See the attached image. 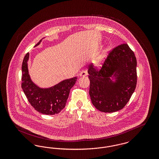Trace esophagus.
Masks as SVG:
<instances>
[{"label":"esophagus","mask_w":159,"mask_h":159,"mask_svg":"<svg viewBox=\"0 0 159 159\" xmlns=\"http://www.w3.org/2000/svg\"><path fill=\"white\" fill-rule=\"evenodd\" d=\"M88 75V73L86 71H82L79 73V76H82V77H84Z\"/></svg>","instance_id":"34e87169"}]
</instances>
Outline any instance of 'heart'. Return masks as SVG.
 <instances>
[{
	"label": "heart",
	"mask_w": 159,
	"mask_h": 159,
	"mask_svg": "<svg viewBox=\"0 0 159 159\" xmlns=\"http://www.w3.org/2000/svg\"><path fill=\"white\" fill-rule=\"evenodd\" d=\"M109 50H110V48H108L104 52L101 53L98 57H97L95 59V60L94 61V63H95V66H97V67H100L102 65V64L104 63V61L106 60L107 53L109 51Z\"/></svg>",
	"instance_id": "b5f03b06"
}]
</instances>
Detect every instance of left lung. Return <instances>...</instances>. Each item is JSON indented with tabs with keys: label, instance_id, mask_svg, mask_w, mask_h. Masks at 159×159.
<instances>
[{
	"label": "left lung",
	"instance_id": "left-lung-1",
	"mask_svg": "<svg viewBox=\"0 0 159 159\" xmlns=\"http://www.w3.org/2000/svg\"><path fill=\"white\" fill-rule=\"evenodd\" d=\"M136 59L127 43L114 48L99 70L93 65L88 69L89 95L99 111L113 113L128 102L136 88ZM111 77H114L113 82Z\"/></svg>",
	"mask_w": 159,
	"mask_h": 159
}]
</instances>
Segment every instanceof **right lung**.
Returning a JSON list of instances; mask_svg holds the SVG:
<instances>
[{
    "label": "right lung",
    "instance_id": "add662e5",
    "mask_svg": "<svg viewBox=\"0 0 159 159\" xmlns=\"http://www.w3.org/2000/svg\"><path fill=\"white\" fill-rule=\"evenodd\" d=\"M42 40L34 46L39 45ZM29 58L28 52L23 60L21 77V88L29 102L40 113L46 115L59 113L66 106L70 91L76 83L77 77L64 80L49 88H40L31 80L27 65Z\"/></svg>",
    "mask_w": 159,
    "mask_h": 159
}]
</instances>
